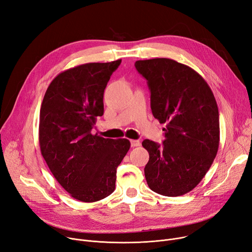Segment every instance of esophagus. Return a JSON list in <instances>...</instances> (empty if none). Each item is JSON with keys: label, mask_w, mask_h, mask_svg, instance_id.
I'll use <instances>...</instances> for the list:
<instances>
[{"label": "esophagus", "mask_w": 252, "mask_h": 252, "mask_svg": "<svg viewBox=\"0 0 252 252\" xmlns=\"http://www.w3.org/2000/svg\"><path fill=\"white\" fill-rule=\"evenodd\" d=\"M130 142H131V146H132V147H136V146H139V145H140V141H139V140H134V139H133V140H131Z\"/></svg>", "instance_id": "obj_1"}]
</instances>
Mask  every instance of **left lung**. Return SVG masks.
<instances>
[{"label":"left lung","instance_id":"1","mask_svg":"<svg viewBox=\"0 0 252 252\" xmlns=\"http://www.w3.org/2000/svg\"><path fill=\"white\" fill-rule=\"evenodd\" d=\"M135 68L147 80L154 117L166 124L162 145L142 141L150 154L144 168L147 185L161 195H183L197 186L217 156L216 98L195 70L172 59L139 60Z\"/></svg>","mask_w":252,"mask_h":252}]
</instances>
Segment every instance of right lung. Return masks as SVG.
Segmentation results:
<instances>
[{
    "label": "right lung",
    "instance_id": "1",
    "mask_svg": "<svg viewBox=\"0 0 252 252\" xmlns=\"http://www.w3.org/2000/svg\"><path fill=\"white\" fill-rule=\"evenodd\" d=\"M121 60L87 63L57 75L43 96L38 140L49 169L68 193L98 201L115 190L117 168L130 149L125 138L93 134L103 114V92Z\"/></svg>",
    "mask_w": 252,
    "mask_h": 252
}]
</instances>
